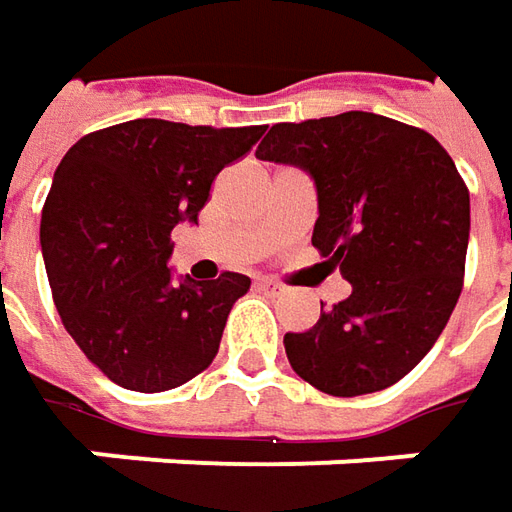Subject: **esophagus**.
Wrapping results in <instances>:
<instances>
[{
	"label": "esophagus",
	"mask_w": 512,
	"mask_h": 512,
	"mask_svg": "<svg viewBox=\"0 0 512 512\" xmlns=\"http://www.w3.org/2000/svg\"><path fill=\"white\" fill-rule=\"evenodd\" d=\"M256 290H262V293H270V296H276V293H282V285L279 282H273V279H256Z\"/></svg>",
	"instance_id": "1"
}]
</instances>
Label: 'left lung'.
<instances>
[{
  "mask_svg": "<svg viewBox=\"0 0 512 512\" xmlns=\"http://www.w3.org/2000/svg\"><path fill=\"white\" fill-rule=\"evenodd\" d=\"M259 159L310 173L313 247L350 296L305 333H285L290 367L330 396L376 393L407 376L459 302L470 193L422 128L347 110L273 125Z\"/></svg>",
  "mask_w": 512,
  "mask_h": 512,
  "instance_id": "obj_1",
  "label": "left lung"
}]
</instances>
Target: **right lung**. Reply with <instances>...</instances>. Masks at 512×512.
<instances>
[{
  "label": "right lung",
  "instance_id": "1",
  "mask_svg": "<svg viewBox=\"0 0 512 512\" xmlns=\"http://www.w3.org/2000/svg\"><path fill=\"white\" fill-rule=\"evenodd\" d=\"M262 133L133 119L82 136L59 162L39 227L45 270L62 325L110 382L162 393L219 353L250 279L173 282L170 230L199 219L216 173Z\"/></svg>",
  "mask_w": 512,
  "mask_h": 512
}]
</instances>
